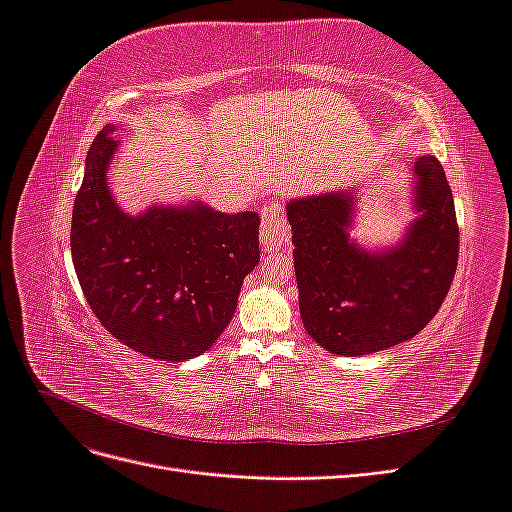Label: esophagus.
I'll use <instances>...</instances> for the list:
<instances>
[{"label": "esophagus", "instance_id": "esophagus-1", "mask_svg": "<svg viewBox=\"0 0 512 512\" xmlns=\"http://www.w3.org/2000/svg\"><path fill=\"white\" fill-rule=\"evenodd\" d=\"M260 241L262 247H267V250H271L275 245H288L290 228L284 220V207L280 203H269L262 209Z\"/></svg>", "mask_w": 512, "mask_h": 512}]
</instances>
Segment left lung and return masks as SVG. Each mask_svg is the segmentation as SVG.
<instances>
[{"instance_id":"8db88e82","label":"left lung","mask_w":512,"mask_h":512,"mask_svg":"<svg viewBox=\"0 0 512 512\" xmlns=\"http://www.w3.org/2000/svg\"><path fill=\"white\" fill-rule=\"evenodd\" d=\"M412 177L416 218L382 250L350 237L354 190L288 200L303 327L324 350L361 356L408 342L446 299L459 256L453 192L433 156L414 158Z\"/></svg>"}]
</instances>
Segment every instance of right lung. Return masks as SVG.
<instances>
[{"instance_id":"1","label":"right lung","mask_w":512,"mask_h":512,"mask_svg":"<svg viewBox=\"0 0 512 512\" xmlns=\"http://www.w3.org/2000/svg\"><path fill=\"white\" fill-rule=\"evenodd\" d=\"M117 126L91 143L74 200L70 247L76 277L102 327L151 359L181 363L207 352L237 309L260 260L254 211L198 203L123 211L108 188Z\"/></svg>"}]
</instances>
